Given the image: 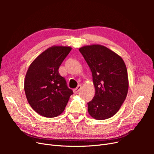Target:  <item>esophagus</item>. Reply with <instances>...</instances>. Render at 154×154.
<instances>
[{
	"label": "esophagus",
	"instance_id": "1",
	"mask_svg": "<svg viewBox=\"0 0 154 154\" xmlns=\"http://www.w3.org/2000/svg\"><path fill=\"white\" fill-rule=\"evenodd\" d=\"M81 88H82L81 85H78V86L75 88V89L74 90V94H77V93L81 90Z\"/></svg>",
	"mask_w": 154,
	"mask_h": 154
}]
</instances>
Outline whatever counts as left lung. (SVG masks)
<instances>
[{"instance_id":"left-lung-1","label":"left lung","mask_w":154,"mask_h":154,"mask_svg":"<svg viewBox=\"0 0 154 154\" xmlns=\"http://www.w3.org/2000/svg\"><path fill=\"white\" fill-rule=\"evenodd\" d=\"M92 72L95 95L88 102L92 118L103 120L118 112L127 96L128 78L122 58L104 45L93 44L79 49Z\"/></svg>"}]
</instances>
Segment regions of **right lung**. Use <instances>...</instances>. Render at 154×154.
<instances>
[{"mask_svg": "<svg viewBox=\"0 0 154 154\" xmlns=\"http://www.w3.org/2000/svg\"><path fill=\"white\" fill-rule=\"evenodd\" d=\"M71 49L69 46L53 45L39 54L27 69L24 80L27 100L31 108L44 117L61 114L73 94L58 72Z\"/></svg>", "mask_w": 154, "mask_h": 154, "instance_id": "1", "label": "right lung"}]
</instances>
